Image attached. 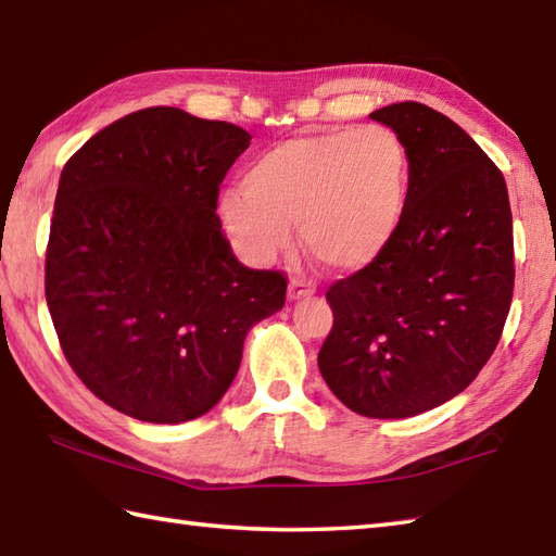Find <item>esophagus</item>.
<instances>
[{
    "label": "esophagus",
    "instance_id": "esophagus-1",
    "mask_svg": "<svg viewBox=\"0 0 556 556\" xmlns=\"http://www.w3.org/2000/svg\"><path fill=\"white\" fill-rule=\"evenodd\" d=\"M311 293H315V287L311 285V281L301 279V277H293V279L289 281V299H291V301L306 299V296H311Z\"/></svg>",
    "mask_w": 556,
    "mask_h": 556
}]
</instances>
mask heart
Instances as JSON below:
<instances>
[{"instance_id":"b5f03b06","label":"heart","mask_w":556,"mask_h":556,"mask_svg":"<svg viewBox=\"0 0 556 556\" xmlns=\"http://www.w3.org/2000/svg\"><path fill=\"white\" fill-rule=\"evenodd\" d=\"M412 161L405 139L386 125L291 137L265 149L228 190L219 214L253 263L291 245V224L323 265L356 271L386 253L405 222Z\"/></svg>"}]
</instances>
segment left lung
Returning a JSON list of instances; mask_svg holds the SVG:
<instances>
[{"label":"left lung","instance_id":"left-lung-1","mask_svg":"<svg viewBox=\"0 0 556 556\" xmlns=\"http://www.w3.org/2000/svg\"><path fill=\"white\" fill-rule=\"evenodd\" d=\"M371 119L405 139V222L374 265L328 289L318 366L337 400L374 419L415 417L460 395L502 340L514 299V216L502 170L433 108Z\"/></svg>","mask_w":556,"mask_h":556}]
</instances>
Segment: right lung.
<instances>
[{
	"label": "right lung",
	"instance_id": "right-lung-1",
	"mask_svg": "<svg viewBox=\"0 0 556 556\" xmlns=\"http://www.w3.org/2000/svg\"><path fill=\"white\" fill-rule=\"evenodd\" d=\"M250 139L156 105L115 119L64 163L48 308L74 374L127 417H202L233 383L248 330L285 306V271L238 263L216 214Z\"/></svg>",
	"mask_w": 556,
	"mask_h": 556
}]
</instances>
